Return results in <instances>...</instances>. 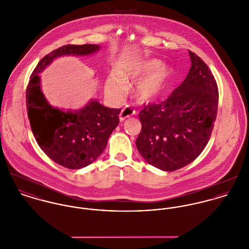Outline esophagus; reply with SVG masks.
Wrapping results in <instances>:
<instances>
[{
  "instance_id": "esophagus-1",
  "label": "esophagus",
  "mask_w": 249,
  "mask_h": 249,
  "mask_svg": "<svg viewBox=\"0 0 249 249\" xmlns=\"http://www.w3.org/2000/svg\"><path fill=\"white\" fill-rule=\"evenodd\" d=\"M134 114V110H132L130 107H125L122 109L120 113V120L123 122L127 118H130Z\"/></svg>"
}]
</instances>
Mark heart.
Masks as SVG:
<instances>
[{
  "label": "heart",
  "mask_w": 249,
  "mask_h": 249,
  "mask_svg": "<svg viewBox=\"0 0 249 249\" xmlns=\"http://www.w3.org/2000/svg\"><path fill=\"white\" fill-rule=\"evenodd\" d=\"M161 65L162 62L155 58L124 62L118 70L119 77L113 74L108 76L107 91L114 96L121 95L125 89V83L137 80L145 74L136 82L133 95L141 103L150 102L165 91L173 75L171 68Z\"/></svg>",
  "instance_id": "heart-1"
}]
</instances>
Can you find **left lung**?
Listing matches in <instances>:
<instances>
[{
    "label": "left lung",
    "instance_id": "1",
    "mask_svg": "<svg viewBox=\"0 0 249 249\" xmlns=\"http://www.w3.org/2000/svg\"><path fill=\"white\" fill-rule=\"evenodd\" d=\"M192 66L165 101L144 105L136 146L151 166L165 172L181 169L205 148L215 122L218 90L207 64L189 51Z\"/></svg>",
    "mask_w": 249,
    "mask_h": 249
}]
</instances>
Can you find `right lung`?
I'll use <instances>...</instances> for the list:
<instances>
[{
	"label": "right lung",
	"mask_w": 249,
	"mask_h": 249,
	"mask_svg": "<svg viewBox=\"0 0 249 249\" xmlns=\"http://www.w3.org/2000/svg\"><path fill=\"white\" fill-rule=\"evenodd\" d=\"M100 48L93 44L65 45L53 51L39 61L27 87L28 116L36 142L47 156L67 169L84 168L104 152L119 124L121 109L104 107L94 100L74 112L54 108L41 91L38 73L56 57L89 55Z\"/></svg>",
	"instance_id": "add662e5"
}]
</instances>
